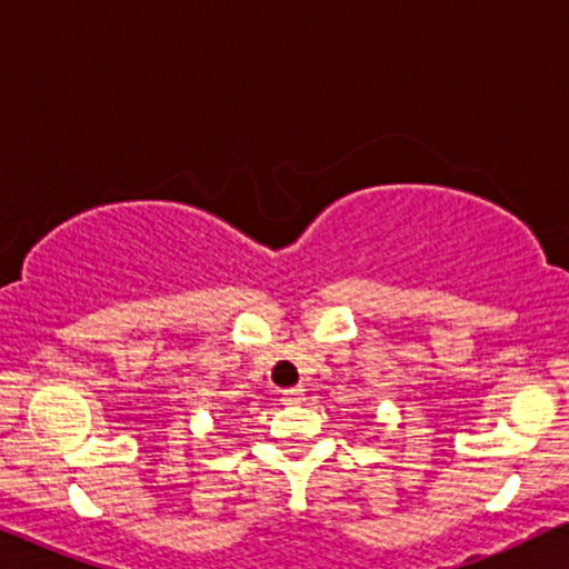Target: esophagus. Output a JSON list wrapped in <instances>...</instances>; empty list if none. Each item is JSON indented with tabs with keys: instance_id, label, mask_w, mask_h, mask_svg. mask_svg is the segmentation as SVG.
Masks as SVG:
<instances>
[{
	"instance_id": "obj_1",
	"label": "esophagus",
	"mask_w": 569,
	"mask_h": 569,
	"mask_svg": "<svg viewBox=\"0 0 569 569\" xmlns=\"http://www.w3.org/2000/svg\"><path fill=\"white\" fill-rule=\"evenodd\" d=\"M302 388H287V391H282V401L287 403H300L302 401Z\"/></svg>"
}]
</instances>
